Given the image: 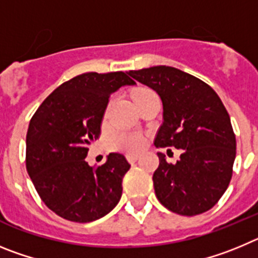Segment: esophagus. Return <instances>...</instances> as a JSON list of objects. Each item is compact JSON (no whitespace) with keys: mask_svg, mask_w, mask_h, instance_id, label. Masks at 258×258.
I'll return each instance as SVG.
<instances>
[{"mask_svg":"<svg viewBox=\"0 0 258 258\" xmlns=\"http://www.w3.org/2000/svg\"><path fill=\"white\" fill-rule=\"evenodd\" d=\"M126 157H127V160H129V163H136L140 156H138L137 154H127Z\"/></svg>","mask_w":258,"mask_h":258,"instance_id":"1","label":"esophagus"}]
</instances>
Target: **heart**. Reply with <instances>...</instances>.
<instances>
[{"instance_id":"1","label":"heart","mask_w":258,"mask_h":258,"mask_svg":"<svg viewBox=\"0 0 258 258\" xmlns=\"http://www.w3.org/2000/svg\"><path fill=\"white\" fill-rule=\"evenodd\" d=\"M149 94H154L152 90L147 88H140L138 90H136L133 94L134 101H138L141 98L146 97ZM116 143H117L118 147L121 149L127 150V151H137L140 150L143 146V138L138 134H129V136H118L116 138Z\"/></svg>"}]
</instances>
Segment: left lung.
Returning a JSON list of instances; mask_svg holds the SVG:
<instances>
[{"mask_svg": "<svg viewBox=\"0 0 258 258\" xmlns=\"http://www.w3.org/2000/svg\"><path fill=\"white\" fill-rule=\"evenodd\" d=\"M163 102V124L155 146L181 149L175 164L157 152L152 181L156 198L182 216L209 211L226 191L236 155L230 116L217 93L204 81L168 66L129 71Z\"/></svg>", "mask_w": 258, "mask_h": 258, "instance_id": "1", "label": "left lung"}]
</instances>
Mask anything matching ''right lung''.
Here are the masks:
<instances>
[{
  "label": "right lung",
  "mask_w": 258,
  "mask_h": 258,
  "mask_svg": "<svg viewBox=\"0 0 258 258\" xmlns=\"http://www.w3.org/2000/svg\"><path fill=\"white\" fill-rule=\"evenodd\" d=\"M134 84L124 72L79 75L58 86L31 118L27 172L42 202L61 218L92 222L117 206L131 164L117 152L97 168L85 157L101 134L109 95Z\"/></svg>",
  "instance_id": "add662e5"
}]
</instances>
